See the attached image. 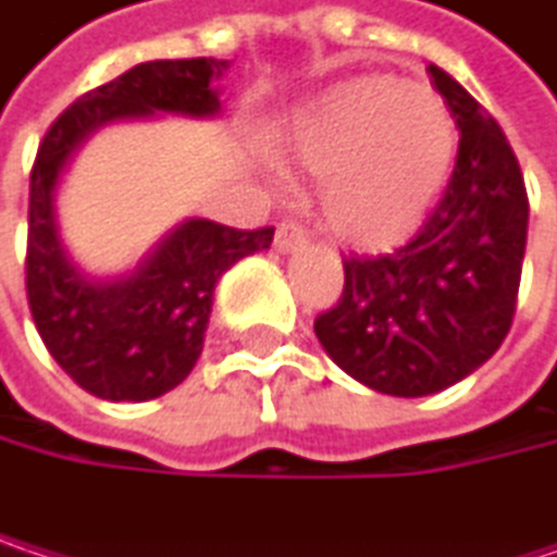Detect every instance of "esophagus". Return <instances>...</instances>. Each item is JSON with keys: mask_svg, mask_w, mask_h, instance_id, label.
Returning a JSON list of instances; mask_svg holds the SVG:
<instances>
[{"mask_svg": "<svg viewBox=\"0 0 557 557\" xmlns=\"http://www.w3.org/2000/svg\"><path fill=\"white\" fill-rule=\"evenodd\" d=\"M308 246V233L298 226V223H282L278 226V233H275V249L278 252H298V249H305Z\"/></svg>", "mask_w": 557, "mask_h": 557, "instance_id": "obj_1", "label": "esophagus"}]
</instances>
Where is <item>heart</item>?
Returning <instances> with one entry per match:
<instances>
[{"instance_id": "heart-1", "label": "heart", "mask_w": 557, "mask_h": 557, "mask_svg": "<svg viewBox=\"0 0 557 557\" xmlns=\"http://www.w3.org/2000/svg\"><path fill=\"white\" fill-rule=\"evenodd\" d=\"M285 148L321 177L324 223L344 243L380 252L431 220L450 187L460 136L434 90L373 74L311 100L292 120Z\"/></svg>"}]
</instances>
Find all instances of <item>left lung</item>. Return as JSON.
Returning a JSON list of instances; mask_svg holds the SVG:
<instances>
[{
  "mask_svg": "<svg viewBox=\"0 0 557 557\" xmlns=\"http://www.w3.org/2000/svg\"><path fill=\"white\" fill-rule=\"evenodd\" d=\"M431 87L457 129V168L424 230L389 256L344 259V295L314 321L324 354L386 396H434L506 341L529 233L519 161L496 120L437 64Z\"/></svg>",
  "mask_w": 557,
  "mask_h": 557,
  "instance_id": "left-lung-1",
  "label": "left lung"
}]
</instances>
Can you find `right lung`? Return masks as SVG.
<instances>
[{
  "label": "right lung",
  "mask_w": 557,
  "mask_h": 557,
  "mask_svg": "<svg viewBox=\"0 0 557 557\" xmlns=\"http://www.w3.org/2000/svg\"><path fill=\"white\" fill-rule=\"evenodd\" d=\"M230 61H145L84 94L45 136L28 197V308L61 370L110 403H148L187 380L220 275L272 246V226L233 230L203 216L171 226L120 275L87 272L67 249L58 194L81 148L110 123L154 116L216 120Z\"/></svg>",
  "instance_id": "obj_1"
}]
</instances>
